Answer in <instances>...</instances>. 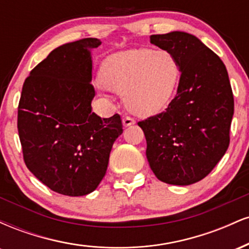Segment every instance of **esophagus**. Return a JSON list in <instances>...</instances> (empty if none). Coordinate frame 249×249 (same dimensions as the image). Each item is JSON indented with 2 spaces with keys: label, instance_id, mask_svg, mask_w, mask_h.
<instances>
[{
  "label": "esophagus",
  "instance_id": "obj_1",
  "mask_svg": "<svg viewBox=\"0 0 249 249\" xmlns=\"http://www.w3.org/2000/svg\"><path fill=\"white\" fill-rule=\"evenodd\" d=\"M133 124H136V121H134L133 118H131V117H124V118H123V125H124L125 127L131 126V125Z\"/></svg>",
  "mask_w": 249,
  "mask_h": 249
}]
</instances>
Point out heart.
<instances>
[{
    "instance_id": "obj_1",
    "label": "heart",
    "mask_w": 249,
    "mask_h": 249,
    "mask_svg": "<svg viewBox=\"0 0 249 249\" xmlns=\"http://www.w3.org/2000/svg\"><path fill=\"white\" fill-rule=\"evenodd\" d=\"M99 77L108 90L125 96L131 112L150 117L171 102L179 82L180 67L170 51L139 48L107 57Z\"/></svg>"
}]
</instances>
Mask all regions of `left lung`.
Listing matches in <instances>:
<instances>
[{"label":"left lung","instance_id":"obj_1","mask_svg":"<svg viewBox=\"0 0 249 249\" xmlns=\"http://www.w3.org/2000/svg\"><path fill=\"white\" fill-rule=\"evenodd\" d=\"M150 42L178 59L177 96L166 111L139 122L146 138L151 170L171 185L204 179L230 145L234 98L220 57L184 31L150 36Z\"/></svg>","mask_w":249,"mask_h":249}]
</instances>
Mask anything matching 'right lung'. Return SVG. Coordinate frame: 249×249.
I'll use <instances>...</instances> for the list:
<instances>
[{
    "label": "right lung",
    "mask_w": 249,
    "mask_h": 249,
    "mask_svg": "<svg viewBox=\"0 0 249 249\" xmlns=\"http://www.w3.org/2000/svg\"><path fill=\"white\" fill-rule=\"evenodd\" d=\"M98 38L56 48L24 81L17 128L27 167L63 196L93 192L107 173L111 148L123 133L121 116L92 112L91 50Z\"/></svg>",
    "instance_id": "1"
}]
</instances>
